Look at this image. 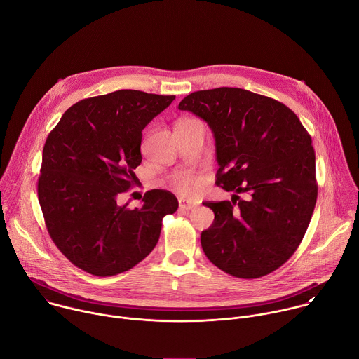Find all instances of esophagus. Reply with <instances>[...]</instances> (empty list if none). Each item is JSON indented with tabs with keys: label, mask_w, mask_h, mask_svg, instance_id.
Wrapping results in <instances>:
<instances>
[{
	"label": "esophagus",
	"mask_w": 359,
	"mask_h": 359,
	"mask_svg": "<svg viewBox=\"0 0 359 359\" xmlns=\"http://www.w3.org/2000/svg\"><path fill=\"white\" fill-rule=\"evenodd\" d=\"M179 208L182 210H191L196 208V203H191L189 200H184V198H179Z\"/></svg>",
	"instance_id": "esophagus-1"
}]
</instances>
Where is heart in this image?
I'll use <instances>...</instances> for the list:
<instances>
[{"label":"heart","mask_w":359,"mask_h":359,"mask_svg":"<svg viewBox=\"0 0 359 359\" xmlns=\"http://www.w3.org/2000/svg\"><path fill=\"white\" fill-rule=\"evenodd\" d=\"M191 119H180L176 125L179 123H184L189 122ZM170 184L172 187L183 194V196H194L201 186V179L197 173L190 172V170H183V172H177L170 177Z\"/></svg>","instance_id":"1"}]
</instances>
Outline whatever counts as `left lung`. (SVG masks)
I'll use <instances>...</instances> for the list:
<instances>
[{"label":"left lung","mask_w":359,"mask_h":359,"mask_svg":"<svg viewBox=\"0 0 359 359\" xmlns=\"http://www.w3.org/2000/svg\"><path fill=\"white\" fill-rule=\"evenodd\" d=\"M179 109L208 122L220 166L216 184L234 191L231 200L203 203L215 213L201 231L204 254L237 278L273 273L298 248L317 203L310 133L281 102L240 88L193 92Z\"/></svg>","instance_id":"8db88e82"}]
</instances>
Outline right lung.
Returning a JSON list of instances; mask_svg holds the SVG:
<instances>
[{"mask_svg": "<svg viewBox=\"0 0 359 359\" xmlns=\"http://www.w3.org/2000/svg\"><path fill=\"white\" fill-rule=\"evenodd\" d=\"M175 97L121 89L82 99L48 135L38 200L50 238L78 269L97 277L130 270L177 210L176 196L162 189L146 191L140 209L118 204L136 183L142 130Z\"/></svg>", "mask_w": 359, "mask_h": 359, "instance_id": "add662e5", "label": "right lung"}]
</instances>
